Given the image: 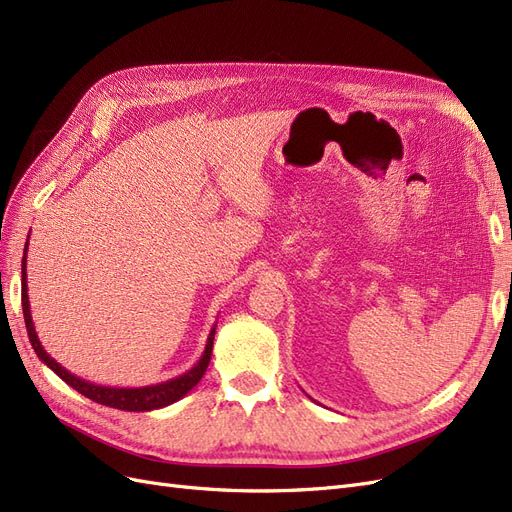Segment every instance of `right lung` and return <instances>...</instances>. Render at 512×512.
<instances>
[{"instance_id": "add662e5", "label": "right lung", "mask_w": 512, "mask_h": 512, "mask_svg": "<svg viewBox=\"0 0 512 512\" xmlns=\"http://www.w3.org/2000/svg\"><path fill=\"white\" fill-rule=\"evenodd\" d=\"M27 250H29V243H25V254H23V262H21V303H23V316H25V327H27L29 342H32V348L38 354V359L46 367L53 369L55 374L61 380H64L68 386H72L74 391H79L87 399L96 401V404L108 406V408H117V410H126V412H149V410H158V408L175 404V401H179L181 397L188 395L194 389V386L200 382V378L205 376V371H207L209 361H211L213 337H215V327H218V324H213V329L207 337L205 352L198 359V363L192 369L185 371V374H181L177 378H170L166 382L151 384V386H138V389H119V386H102V384L87 382L79 376L70 374L66 367H61L53 359V356L42 348L40 339H38L34 320H32V309H29V294H27Z\"/></svg>"}]
</instances>
